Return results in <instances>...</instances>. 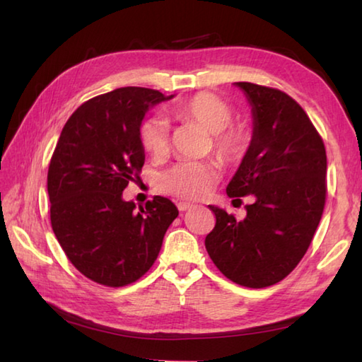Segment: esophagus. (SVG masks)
<instances>
[{
  "label": "esophagus",
  "mask_w": 362,
  "mask_h": 362,
  "mask_svg": "<svg viewBox=\"0 0 362 362\" xmlns=\"http://www.w3.org/2000/svg\"><path fill=\"white\" fill-rule=\"evenodd\" d=\"M192 208H194V204H190V203H184V202H180V203H178V209H180L181 212L189 211V209H192Z\"/></svg>",
  "instance_id": "34e87169"
}]
</instances>
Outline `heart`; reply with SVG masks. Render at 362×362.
Returning <instances> with one entry per match:
<instances>
[{
    "label": "heart",
    "instance_id": "obj_1",
    "mask_svg": "<svg viewBox=\"0 0 362 362\" xmlns=\"http://www.w3.org/2000/svg\"><path fill=\"white\" fill-rule=\"evenodd\" d=\"M182 120L200 124L212 134V148L220 160L233 164L242 159L248 146V132L231 127V106L212 93L202 92L176 107ZM140 144L153 158L164 156L168 150V124L162 117H150L140 124ZM218 181V168L211 160L181 162L160 175L159 186L167 194L186 200L204 198Z\"/></svg>",
    "mask_w": 362,
    "mask_h": 362
}]
</instances>
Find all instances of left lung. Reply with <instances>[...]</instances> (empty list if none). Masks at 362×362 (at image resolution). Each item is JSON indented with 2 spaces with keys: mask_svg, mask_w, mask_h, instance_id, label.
Here are the masks:
<instances>
[{
  "mask_svg": "<svg viewBox=\"0 0 362 362\" xmlns=\"http://www.w3.org/2000/svg\"><path fill=\"white\" fill-rule=\"evenodd\" d=\"M234 86L252 107L253 132L226 194L253 195L255 203L240 220L209 206L217 222L204 245L226 278L259 289L289 275L314 238L325 206L327 153L289 95L252 83Z\"/></svg>",
  "mask_w": 362,
  "mask_h": 362,
  "instance_id": "left-lung-1",
  "label": "left lung"
}]
</instances>
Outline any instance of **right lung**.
<instances>
[{"label":"right lung","instance_id":"right-lung-1","mask_svg":"<svg viewBox=\"0 0 362 362\" xmlns=\"http://www.w3.org/2000/svg\"><path fill=\"white\" fill-rule=\"evenodd\" d=\"M120 87L86 101L65 123L48 168L51 226L70 262L92 281L122 287L150 270L178 208L154 197L145 208L123 198L142 172L145 114L172 100Z\"/></svg>","mask_w":362,"mask_h":362}]
</instances>
